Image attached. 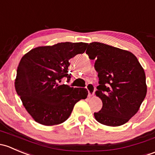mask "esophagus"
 I'll use <instances>...</instances> for the list:
<instances>
[{"mask_svg": "<svg viewBox=\"0 0 155 155\" xmlns=\"http://www.w3.org/2000/svg\"><path fill=\"white\" fill-rule=\"evenodd\" d=\"M87 89L88 90V93H89V96H92L94 94V92H95V86H94L93 84L92 83H88L87 84Z\"/></svg>", "mask_w": 155, "mask_h": 155, "instance_id": "obj_1", "label": "esophagus"}]
</instances>
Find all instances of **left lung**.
Masks as SVG:
<instances>
[{
  "label": "left lung",
  "instance_id": "8db88e82",
  "mask_svg": "<svg viewBox=\"0 0 155 155\" xmlns=\"http://www.w3.org/2000/svg\"><path fill=\"white\" fill-rule=\"evenodd\" d=\"M86 53L95 59L101 99L95 119L107 126H120L136 114L147 92L144 69L133 54L101 42H91Z\"/></svg>",
  "mask_w": 155,
  "mask_h": 155
}]
</instances>
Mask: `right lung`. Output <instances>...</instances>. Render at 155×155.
<instances>
[{
	"label": "right lung",
	"instance_id": "1",
	"mask_svg": "<svg viewBox=\"0 0 155 155\" xmlns=\"http://www.w3.org/2000/svg\"><path fill=\"white\" fill-rule=\"evenodd\" d=\"M87 43L61 42L32 49L25 54L17 69L15 87L30 116L44 125L63 123L74 104L88 95L85 88L58 85L63 78L67 83L70 59L85 52Z\"/></svg>",
	"mask_w": 155,
	"mask_h": 155
}]
</instances>
